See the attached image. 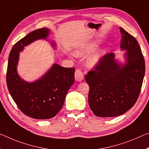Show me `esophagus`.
I'll list each match as a JSON object with an SVG mask.
<instances>
[{
	"mask_svg": "<svg viewBox=\"0 0 149 149\" xmlns=\"http://www.w3.org/2000/svg\"><path fill=\"white\" fill-rule=\"evenodd\" d=\"M75 79L77 81H81L84 79V75L79 70H77L75 72Z\"/></svg>",
	"mask_w": 149,
	"mask_h": 149,
	"instance_id": "obj_1",
	"label": "esophagus"
}]
</instances>
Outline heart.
Masks as SVG:
<instances>
[{"mask_svg":"<svg viewBox=\"0 0 149 149\" xmlns=\"http://www.w3.org/2000/svg\"><path fill=\"white\" fill-rule=\"evenodd\" d=\"M97 47V41H93L79 46L75 50V54L78 56H82L93 52ZM103 57V52L101 50L96 51L91 54L86 59V64L89 68L95 67L98 64Z\"/></svg>","mask_w":149,"mask_h":149,"instance_id":"heart-1","label":"heart"}]
</instances>
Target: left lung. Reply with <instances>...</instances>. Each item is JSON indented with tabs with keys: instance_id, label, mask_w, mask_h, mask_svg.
Listing matches in <instances>:
<instances>
[{
	"instance_id": "left-lung-1",
	"label": "left lung",
	"mask_w": 149,
	"mask_h": 149,
	"mask_svg": "<svg viewBox=\"0 0 149 149\" xmlns=\"http://www.w3.org/2000/svg\"><path fill=\"white\" fill-rule=\"evenodd\" d=\"M122 38L120 48L124 62L114 53L105 54L94 70L85 76L89 86L88 101L96 116H119L136 103L142 87L145 63L136 40L120 27Z\"/></svg>"
}]
</instances>
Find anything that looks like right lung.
Returning <instances> with one entry per match:
<instances>
[{"label": "right lung", "instance_id": "obj_1", "mask_svg": "<svg viewBox=\"0 0 149 149\" xmlns=\"http://www.w3.org/2000/svg\"><path fill=\"white\" fill-rule=\"evenodd\" d=\"M49 32L48 28H42L29 33L14 45L8 61L6 84L9 93L24 114L36 119L55 117L75 81L74 68L62 67L57 63L36 81H26L18 75L20 52L25 46L38 40H46L56 49V42L48 40Z\"/></svg>", "mask_w": 149, "mask_h": 149}]
</instances>
